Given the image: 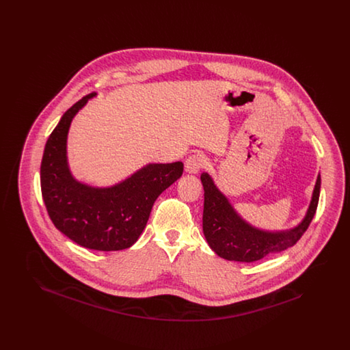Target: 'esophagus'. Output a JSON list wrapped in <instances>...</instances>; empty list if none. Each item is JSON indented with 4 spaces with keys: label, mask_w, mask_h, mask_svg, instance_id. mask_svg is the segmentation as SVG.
Segmentation results:
<instances>
[{
    "label": "esophagus",
    "mask_w": 350,
    "mask_h": 350,
    "mask_svg": "<svg viewBox=\"0 0 350 350\" xmlns=\"http://www.w3.org/2000/svg\"><path fill=\"white\" fill-rule=\"evenodd\" d=\"M206 164V159L203 154L200 153H196V154H191L186 161H185V170L187 173H191V174H196L198 173L202 167H204Z\"/></svg>",
    "instance_id": "obj_1"
}]
</instances>
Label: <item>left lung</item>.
Segmentation results:
<instances>
[{
    "label": "left lung",
    "mask_w": 350,
    "mask_h": 350,
    "mask_svg": "<svg viewBox=\"0 0 350 350\" xmlns=\"http://www.w3.org/2000/svg\"><path fill=\"white\" fill-rule=\"evenodd\" d=\"M200 181L204 190V237L219 257L239 262H253L270 253L282 252L297 244L317 213L321 183L319 174L307 214L295 228L269 232L250 226L240 217L207 173L200 174Z\"/></svg>",
    "instance_id": "1"
}]
</instances>
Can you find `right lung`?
Returning a JSON list of instances; mask_svg holds the SVG:
<instances>
[{"instance_id": "right-lung-1", "label": "right lung", "mask_w": 350, "mask_h": 350, "mask_svg": "<svg viewBox=\"0 0 350 350\" xmlns=\"http://www.w3.org/2000/svg\"><path fill=\"white\" fill-rule=\"evenodd\" d=\"M94 96L90 93L68 109L51 133L40 165L42 196L52 223L72 241L89 250H126L146 228L154 200L183 176V164H148L111 187L75 180L68 167V131L73 117Z\"/></svg>"}]
</instances>
